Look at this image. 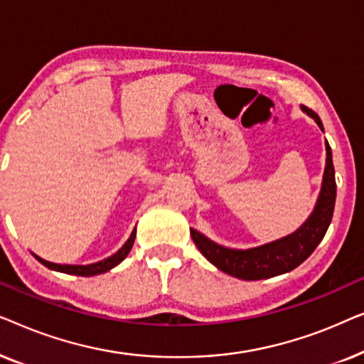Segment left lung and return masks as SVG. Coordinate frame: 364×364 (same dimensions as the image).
Returning a JSON list of instances; mask_svg holds the SVG:
<instances>
[{"instance_id":"obj_1","label":"left lung","mask_w":364,"mask_h":364,"mask_svg":"<svg viewBox=\"0 0 364 364\" xmlns=\"http://www.w3.org/2000/svg\"><path fill=\"white\" fill-rule=\"evenodd\" d=\"M301 111L308 114L323 131V122L316 112H313L311 109L305 106H301ZM325 147L326 166L325 172H323L320 196H318L316 205L310 213V217L301 223L300 228H296L290 235L278 238L275 242L247 248V250H237V248L218 245V243L212 242L210 238H207L196 228H191L192 240L196 242L202 255L227 275L248 282L283 275V273L291 272L293 268L305 262L325 237L328 227L331 223L333 210H335V167H333L331 147L328 141H325Z\"/></svg>"}]
</instances>
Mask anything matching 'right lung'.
<instances>
[{"label": "right lung", "instance_id": "add662e5", "mask_svg": "<svg viewBox=\"0 0 364 364\" xmlns=\"http://www.w3.org/2000/svg\"><path fill=\"white\" fill-rule=\"evenodd\" d=\"M134 240H136V228L132 230L131 237L127 238V242L124 243V245L119 248L114 255L104 258V260H101V262L91 263V265H59V263L44 260V258L34 255V253L33 255L36 257V260L39 263H43L44 267L51 268V270H54V272H61V273H68V275H77V277H92V275H101V273H106L111 270V268L119 265V263H121L124 258L129 255V252H131V248L134 245Z\"/></svg>", "mask_w": 364, "mask_h": 364}]
</instances>
